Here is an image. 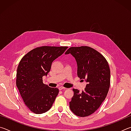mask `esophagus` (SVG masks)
<instances>
[{
  "mask_svg": "<svg viewBox=\"0 0 131 131\" xmlns=\"http://www.w3.org/2000/svg\"><path fill=\"white\" fill-rule=\"evenodd\" d=\"M66 90V88H64V87H59V91H61V90Z\"/></svg>",
  "mask_w": 131,
  "mask_h": 131,
  "instance_id": "obj_1",
  "label": "esophagus"
}]
</instances>
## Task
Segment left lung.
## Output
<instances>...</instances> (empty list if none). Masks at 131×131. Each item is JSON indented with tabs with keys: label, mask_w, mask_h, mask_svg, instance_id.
<instances>
[{
	"label": "left lung",
	"mask_w": 131,
	"mask_h": 131,
	"mask_svg": "<svg viewBox=\"0 0 131 131\" xmlns=\"http://www.w3.org/2000/svg\"><path fill=\"white\" fill-rule=\"evenodd\" d=\"M69 54L76 61L77 76L87 83L81 92L73 89L74 95L69 107L76 116L87 117L100 107L107 96L110 82L109 66L102 55L87 46L70 47L65 52Z\"/></svg>",
	"instance_id": "obj_1"
}]
</instances>
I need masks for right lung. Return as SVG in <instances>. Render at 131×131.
I'll return each instance as SVG.
<instances>
[{
  "label": "right lung",
  "instance_id": "add662e5",
  "mask_svg": "<svg viewBox=\"0 0 131 131\" xmlns=\"http://www.w3.org/2000/svg\"><path fill=\"white\" fill-rule=\"evenodd\" d=\"M68 47L42 46L28 52L19 62L17 70L16 85L24 103L31 112L44 113L49 110L58 94L57 88L43 83L52 62Z\"/></svg>",
  "mask_w": 131,
  "mask_h": 131
}]
</instances>
